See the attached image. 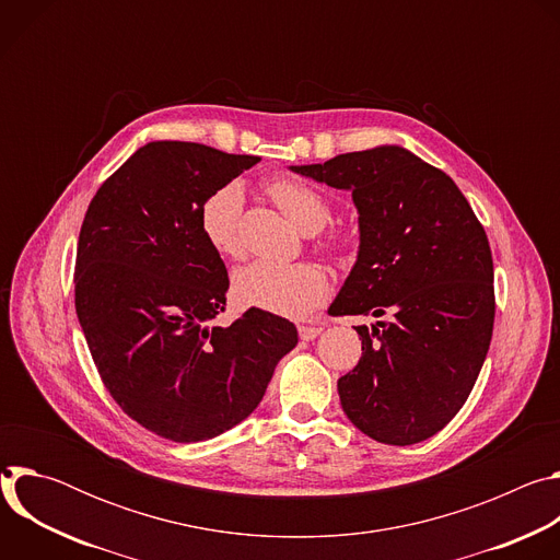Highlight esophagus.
<instances>
[{"mask_svg": "<svg viewBox=\"0 0 560 560\" xmlns=\"http://www.w3.org/2000/svg\"><path fill=\"white\" fill-rule=\"evenodd\" d=\"M322 330L324 328H318V326H299V337L303 341H312V339H316L318 335H322Z\"/></svg>", "mask_w": 560, "mask_h": 560, "instance_id": "1", "label": "esophagus"}]
</instances>
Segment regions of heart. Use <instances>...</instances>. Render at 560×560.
<instances>
[{
    "instance_id": "obj_1",
    "label": "heart",
    "mask_w": 560,
    "mask_h": 560,
    "mask_svg": "<svg viewBox=\"0 0 560 560\" xmlns=\"http://www.w3.org/2000/svg\"><path fill=\"white\" fill-rule=\"evenodd\" d=\"M270 197L279 208L305 232H316L330 219V203L299 179H275L268 184ZM244 188L236 182L212 190L199 210V228L208 246L221 257L238 259L244 255L242 238ZM316 248L332 259H346L352 242L346 234H330ZM330 281L316 264H275L255 261L236 270L232 279V294L238 305L257 307L277 316L301 318L328 299Z\"/></svg>"
}]
</instances>
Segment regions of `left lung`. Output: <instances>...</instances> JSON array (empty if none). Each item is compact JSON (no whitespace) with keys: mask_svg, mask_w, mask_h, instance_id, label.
<instances>
[{"mask_svg":"<svg viewBox=\"0 0 560 560\" xmlns=\"http://www.w3.org/2000/svg\"><path fill=\"white\" fill-rule=\"evenodd\" d=\"M292 171L352 190L359 208V259L328 312L392 314L357 326L361 359L337 383L343 412L378 443L434 436L467 401L492 341L494 264L481 221L443 171L398 145Z\"/></svg>","mask_w":560,"mask_h":560,"instance_id":"1","label":"left lung"}]
</instances>
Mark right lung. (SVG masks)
<instances>
[{
  "label": "right lung",
  "instance_id": "add662e5",
  "mask_svg": "<svg viewBox=\"0 0 560 560\" xmlns=\"http://www.w3.org/2000/svg\"><path fill=\"white\" fill-rule=\"evenodd\" d=\"M257 162L152 141L102 184L79 232L74 307L97 372L130 419L177 443L242 423L296 346L294 324L257 307L212 324L230 281L199 210Z\"/></svg>",
  "mask_w": 560,
  "mask_h": 560
}]
</instances>
